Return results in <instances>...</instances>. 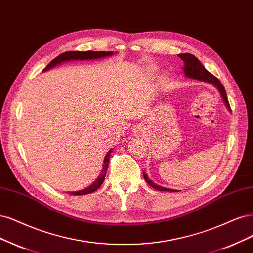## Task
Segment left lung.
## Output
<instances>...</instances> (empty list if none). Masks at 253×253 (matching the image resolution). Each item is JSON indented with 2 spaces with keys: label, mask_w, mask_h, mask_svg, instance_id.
Wrapping results in <instances>:
<instances>
[{
  "label": "left lung",
  "mask_w": 253,
  "mask_h": 253,
  "mask_svg": "<svg viewBox=\"0 0 253 253\" xmlns=\"http://www.w3.org/2000/svg\"><path fill=\"white\" fill-rule=\"evenodd\" d=\"M178 55L183 60V62H184V67H183V70H184L185 76L187 78H191V80H197V81H200V82H205V83H210V84H213L215 88L219 90L226 108L228 109L229 112H231L229 102H228V99H227V95H226V91L224 89L223 84H221V82L217 80L215 76H213L211 72H208L205 69V67L201 64V62H200V60L195 55L190 54V53H183V54H178ZM143 177H144L145 181L149 183V184L153 188H155L157 190L172 191V193H175V191H180V190H177V189L167 188V187H163V186L156 184L155 182H153L151 179H149V177H147V175L144 171H143Z\"/></svg>",
  "instance_id": "left-lung-1"
}]
</instances>
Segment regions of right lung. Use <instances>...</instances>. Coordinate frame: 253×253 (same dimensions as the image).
<instances>
[{"label": "right lung", "instance_id": "1", "mask_svg": "<svg viewBox=\"0 0 253 253\" xmlns=\"http://www.w3.org/2000/svg\"><path fill=\"white\" fill-rule=\"evenodd\" d=\"M114 54L113 51H68L65 52V53H62L55 57L52 62L42 70V72L48 71L50 69L54 68L57 65H60L66 62H71V60H90V59H99V58H104V57H109ZM113 152V149H111L108 154L104 157L103 164H102V170L100 172V175L96 179V181L93 182V184L90 186L85 187L81 190H76V191H68L69 194H71L73 196H82V195H86V194H91L93 191L97 190L102 182L104 181V178H106V173L109 168V161H110V156L111 153Z\"/></svg>", "mask_w": 253, "mask_h": 253}]
</instances>
